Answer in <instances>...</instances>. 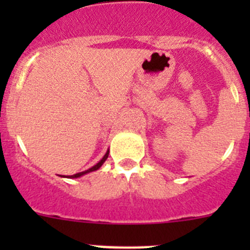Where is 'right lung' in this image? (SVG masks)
<instances>
[{"label": "right lung", "mask_w": 250, "mask_h": 250, "mask_svg": "<svg viewBox=\"0 0 250 250\" xmlns=\"http://www.w3.org/2000/svg\"><path fill=\"white\" fill-rule=\"evenodd\" d=\"M107 156H109V151L106 152L105 155H104V158L101 159L100 161H99L98 164L94 165V167H90L89 170H85V171H83V173H77V174H75V175H70V176H67V178H79V176L83 175V174H87V173H90V171H95V170H98L99 167H100L101 165H103L104 163H105V160H106V159H107Z\"/></svg>", "instance_id": "add662e5"}]
</instances>
